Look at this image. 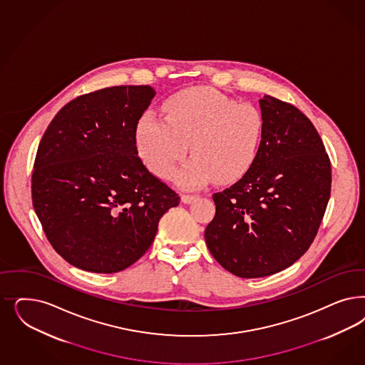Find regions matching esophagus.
Wrapping results in <instances>:
<instances>
[{
	"mask_svg": "<svg viewBox=\"0 0 365 365\" xmlns=\"http://www.w3.org/2000/svg\"><path fill=\"white\" fill-rule=\"evenodd\" d=\"M197 197H199L197 195H182L181 200H182V202H185V204H190L192 201L196 200Z\"/></svg>",
	"mask_w": 365,
	"mask_h": 365,
	"instance_id": "obj_1",
	"label": "esophagus"
}]
</instances>
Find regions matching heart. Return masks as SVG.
I'll return each mask as SVG.
<instances>
[{"label": "heart", "mask_w": 365, "mask_h": 365, "mask_svg": "<svg viewBox=\"0 0 365 365\" xmlns=\"http://www.w3.org/2000/svg\"><path fill=\"white\" fill-rule=\"evenodd\" d=\"M164 113L165 119L145 113L135 129L138 153L155 176L172 178L188 145L192 158L176 175L182 188H199L212 178L217 184L234 182L255 163L263 134L257 107L195 86L169 96Z\"/></svg>", "instance_id": "b5f03b06"}]
</instances>
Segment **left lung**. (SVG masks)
<instances>
[{"label": "left lung", "instance_id": "1", "mask_svg": "<svg viewBox=\"0 0 365 365\" xmlns=\"http://www.w3.org/2000/svg\"><path fill=\"white\" fill-rule=\"evenodd\" d=\"M263 134L251 169L213 193L216 213L205 228L213 258L240 278L292 266L317 235L330 197L329 155L297 107L264 95Z\"/></svg>", "mask_w": 365, "mask_h": 365}]
</instances>
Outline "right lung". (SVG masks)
I'll return each instance as SVG.
<instances>
[{
    "instance_id": "1",
    "label": "right lung",
    "mask_w": 365,
    "mask_h": 365,
    "mask_svg": "<svg viewBox=\"0 0 365 365\" xmlns=\"http://www.w3.org/2000/svg\"><path fill=\"white\" fill-rule=\"evenodd\" d=\"M154 95L150 86L81 95L38 143L34 208L51 246L78 269H128L152 246L165 212L180 202L138 157L137 123Z\"/></svg>"
}]
</instances>
